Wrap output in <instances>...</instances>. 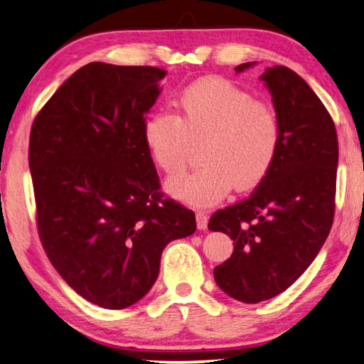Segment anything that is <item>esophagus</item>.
Instances as JSON below:
<instances>
[{"instance_id": "34e87169", "label": "esophagus", "mask_w": 364, "mask_h": 364, "mask_svg": "<svg viewBox=\"0 0 364 364\" xmlns=\"http://www.w3.org/2000/svg\"><path fill=\"white\" fill-rule=\"evenodd\" d=\"M208 222H209L208 214H205L204 210H198L196 212V225H198V228L205 230V228H208Z\"/></svg>"}]
</instances>
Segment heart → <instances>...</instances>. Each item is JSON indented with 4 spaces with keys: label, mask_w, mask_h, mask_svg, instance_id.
<instances>
[{
    "label": "heart",
    "mask_w": 364,
    "mask_h": 364,
    "mask_svg": "<svg viewBox=\"0 0 364 364\" xmlns=\"http://www.w3.org/2000/svg\"><path fill=\"white\" fill-rule=\"evenodd\" d=\"M177 115L160 111L144 122L150 156L169 177L187 169L191 144L203 141V166L177 177L168 190L198 208L212 205L237 187L250 190L276 161L282 141L279 114L266 101L225 79H201L176 101Z\"/></svg>",
    "instance_id": "heart-1"
}]
</instances>
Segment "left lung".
Wrapping results in <instances>:
<instances>
[{
  "instance_id": "1",
  "label": "left lung",
  "mask_w": 364,
  "mask_h": 364,
  "mask_svg": "<svg viewBox=\"0 0 364 364\" xmlns=\"http://www.w3.org/2000/svg\"><path fill=\"white\" fill-rule=\"evenodd\" d=\"M262 79L282 129L279 155L249 198L214 212L208 225L235 244L215 266L217 285L249 304L285 291L317 257L333 225L339 159L334 122L307 82L287 66L267 68Z\"/></svg>"
}]
</instances>
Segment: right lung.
Here are the masks:
<instances>
[{"label":"right lung","instance_id":"1","mask_svg":"<svg viewBox=\"0 0 364 364\" xmlns=\"http://www.w3.org/2000/svg\"><path fill=\"white\" fill-rule=\"evenodd\" d=\"M166 71L93 61L31 125L28 163L41 244L65 282L105 309L146 294L195 212L164 196L142 127Z\"/></svg>","mask_w":364,"mask_h":364}]
</instances>
